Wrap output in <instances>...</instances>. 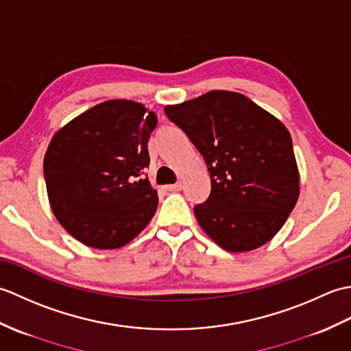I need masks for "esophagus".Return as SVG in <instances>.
I'll use <instances>...</instances> for the list:
<instances>
[{"label":"esophagus","instance_id":"obj_1","mask_svg":"<svg viewBox=\"0 0 351 351\" xmlns=\"http://www.w3.org/2000/svg\"><path fill=\"white\" fill-rule=\"evenodd\" d=\"M181 189H182V182L171 184V185H167V187H166L167 191H181Z\"/></svg>","mask_w":351,"mask_h":351}]
</instances>
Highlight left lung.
Listing matches in <instances>:
<instances>
[{
  "label": "left lung",
  "instance_id": "1",
  "mask_svg": "<svg viewBox=\"0 0 351 351\" xmlns=\"http://www.w3.org/2000/svg\"><path fill=\"white\" fill-rule=\"evenodd\" d=\"M205 158L211 195L195 206L206 235L249 252L279 232L300 195L293 140L279 119L237 92L213 90L164 108Z\"/></svg>",
  "mask_w": 351,
  "mask_h": 351
}]
</instances>
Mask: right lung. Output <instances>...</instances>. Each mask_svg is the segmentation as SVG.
<instances>
[{"label": "right lung", "mask_w": 351, "mask_h": 351, "mask_svg": "<svg viewBox=\"0 0 351 351\" xmlns=\"http://www.w3.org/2000/svg\"><path fill=\"white\" fill-rule=\"evenodd\" d=\"M156 114L140 102L111 99L58 130L43 173L51 210L88 247L111 250L132 241L152 220L158 195L143 176Z\"/></svg>", "instance_id": "right-lung-1"}]
</instances>
